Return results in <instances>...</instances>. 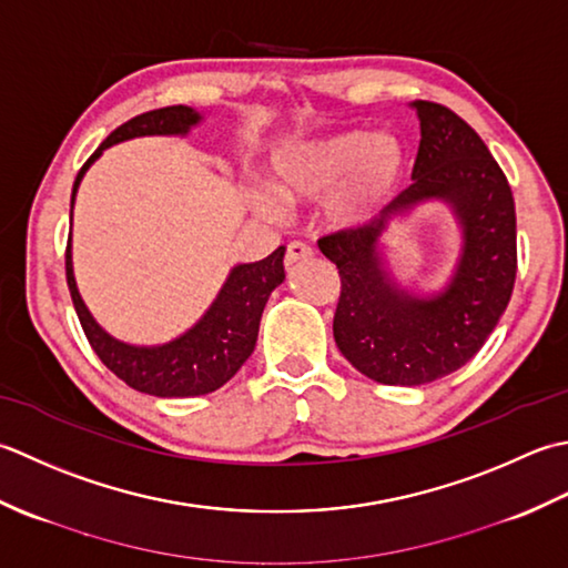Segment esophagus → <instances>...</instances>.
<instances>
[{
  "mask_svg": "<svg viewBox=\"0 0 568 568\" xmlns=\"http://www.w3.org/2000/svg\"><path fill=\"white\" fill-rule=\"evenodd\" d=\"M311 257H314V250L304 245V242H288L286 245V257H284L286 267H294V264L311 260Z\"/></svg>",
  "mask_w": 568,
  "mask_h": 568,
  "instance_id": "1",
  "label": "esophagus"
}]
</instances>
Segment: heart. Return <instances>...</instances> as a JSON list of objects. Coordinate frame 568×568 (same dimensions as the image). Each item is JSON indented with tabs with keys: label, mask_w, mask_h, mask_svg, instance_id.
<instances>
[{
	"label": "heart",
	"mask_w": 568,
	"mask_h": 568,
	"mask_svg": "<svg viewBox=\"0 0 568 568\" xmlns=\"http://www.w3.org/2000/svg\"><path fill=\"white\" fill-rule=\"evenodd\" d=\"M404 176V149L389 134L335 132L298 139L270 156V189H252V211L280 220L282 201L301 203L323 199V217L335 230H355L369 223Z\"/></svg>",
	"instance_id": "obj_1"
}]
</instances>
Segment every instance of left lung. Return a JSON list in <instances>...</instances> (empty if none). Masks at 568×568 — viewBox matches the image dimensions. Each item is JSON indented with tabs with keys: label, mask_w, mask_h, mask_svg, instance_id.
<instances>
[{
	"label": "left lung",
	"mask_w": 568,
	"mask_h": 568,
	"mask_svg": "<svg viewBox=\"0 0 568 568\" xmlns=\"http://www.w3.org/2000/svg\"><path fill=\"white\" fill-rule=\"evenodd\" d=\"M409 108L422 126L412 186L369 225L318 240L341 274L335 345L357 373L399 387L466 365L505 314L517 272L513 191L488 146L444 105ZM426 202L446 204L462 233L455 267L429 293L398 280L384 245L388 230Z\"/></svg>",
	"instance_id": "8db88e82"
}]
</instances>
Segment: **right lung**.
Wrapping results in <instances>:
<instances>
[{
	"instance_id": "obj_1",
	"label": "right lung",
	"mask_w": 568,
	"mask_h": 568,
	"mask_svg": "<svg viewBox=\"0 0 568 568\" xmlns=\"http://www.w3.org/2000/svg\"><path fill=\"white\" fill-rule=\"evenodd\" d=\"M203 110L173 105L136 114L130 122L118 126L85 161V166L78 171L71 195V225L80 181L105 149L139 136H186L193 126L203 124ZM284 252L286 250L280 247L260 262L235 264L227 272L213 304L205 308V314L189 331L156 345H134L114 338L90 314L78 292L73 272V230L68 235L65 280L80 326H83L92 351L114 375L144 395L199 397L223 387L247 363L254 345H257L262 311L274 288L284 282Z\"/></svg>"
}]
</instances>
